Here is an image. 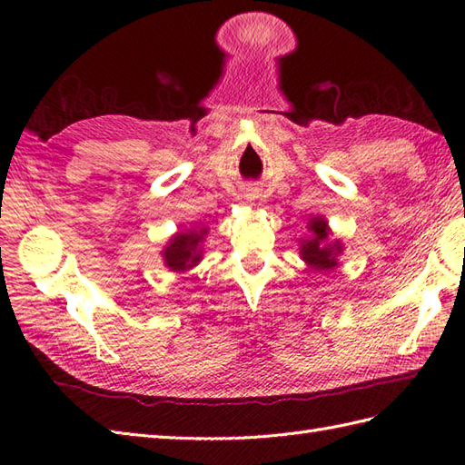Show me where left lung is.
Listing matches in <instances>:
<instances>
[{
    "instance_id": "left-lung-1",
    "label": "left lung",
    "mask_w": 465,
    "mask_h": 465,
    "mask_svg": "<svg viewBox=\"0 0 465 465\" xmlns=\"http://www.w3.org/2000/svg\"><path fill=\"white\" fill-rule=\"evenodd\" d=\"M310 232L312 238L308 242H303L302 245V255L303 260L310 265H313L315 270H330L335 263V255L341 253V245L340 242L335 243H325L328 240V230H325V222L322 220H312L310 223Z\"/></svg>"
}]
</instances>
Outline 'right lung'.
<instances>
[{"label":"right lung","instance_id":"add662e5","mask_svg":"<svg viewBox=\"0 0 465 465\" xmlns=\"http://www.w3.org/2000/svg\"><path fill=\"white\" fill-rule=\"evenodd\" d=\"M205 233V230H202L200 233H177L163 252L167 268L173 272H183L200 262V242Z\"/></svg>","mask_w":465,"mask_h":465}]
</instances>
